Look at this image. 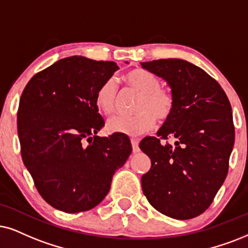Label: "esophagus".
I'll list each match as a JSON object with an SVG mask.
<instances>
[{
	"label": "esophagus",
	"instance_id": "34e87169",
	"mask_svg": "<svg viewBox=\"0 0 248 248\" xmlns=\"http://www.w3.org/2000/svg\"><path fill=\"white\" fill-rule=\"evenodd\" d=\"M131 146H133V152L137 153L140 151V147H139V140L137 139H131Z\"/></svg>",
	"mask_w": 248,
	"mask_h": 248
}]
</instances>
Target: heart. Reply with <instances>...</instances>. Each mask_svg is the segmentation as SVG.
<instances>
[{
  "label": "heart",
  "mask_w": 248,
  "mask_h": 248,
  "mask_svg": "<svg viewBox=\"0 0 248 248\" xmlns=\"http://www.w3.org/2000/svg\"><path fill=\"white\" fill-rule=\"evenodd\" d=\"M124 80L140 93L136 105L137 114L131 117L117 115L109 119L108 122V131L137 136L151 130L155 124V119L166 121L171 117L175 108L174 95L170 90L160 87V80L155 74L136 68L124 74ZM118 88L114 80H106L96 93V108L105 115L113 113Z\"/></svg>",
  "instance_id": "1"
}]
</instances>
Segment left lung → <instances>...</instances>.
<instances>
[{
    "label": "left lung",
    "mask_w": 248,
    "mask_h": 248,
    "mask_svg": "<svg viewBox=\"0 0 248 248\" xmlns=\"http://www.w3.org/2000/svg\"><path fill=\"white\" fill-rule=\"evenodd\" d=\"M171 89L175 108L156 137L140 150L151 159L142 176L143 193L162 214L189 220L207 209L227 177L234 144L232 112L216 80L191 62L169 58L140 62ZM173 138L175 145L162 144Z\"/></svg>",
    "instance_id": "left-lung-1"
}]
</instances>
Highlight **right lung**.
Here are the masks:
<instances>
[{"instance_id": "obj_1", "label": "right lung", "mask_w": 248, "mask_h": 248, "mask_svg": "<svg viewBox=\"0 0 248 248\" xmlns=\"http://www.w3.org/2000/svg\"><path fill=\"white\" fill-rule=\"evenodd\" d=\"M119 66L72 56L28 81L17 115L21 158L49 205L65 213L89 211L111 187L131 153L124 134L96 136L104 127L95 96Z\"/></svg>"}]
</instances>
